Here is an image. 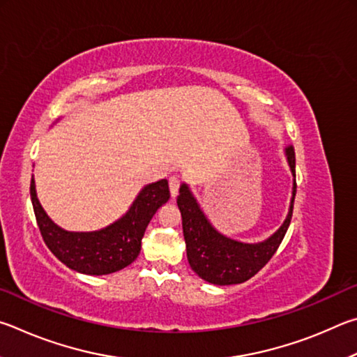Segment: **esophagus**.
Segmentation results:
<instances>
[{
	"mask_svg": "<svg viewBox=\"0 0 357 357\" xmlns=\"http://www.w3.org/2000/svg\"><path fill=\"white\" fill-rule=\"evenodd\" d=\"M178 186H180L178 175H171V177H169V190H171L172 197L178 195Z\"/></svg>",
	"mask_w": 357,
	"mask_h": 357,
	"instance_id": "obj_1",
	"label": "esophagus"
}]
</instances>
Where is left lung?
Listing matches in <instances>:
<instances>
[{"instance_id":"8db88e82","label":"left lung","mask_w":357,"mask_h":357,"mask_svg":"<svg viewBox=\"0 0 357 357\" xmlns=\"http://www.w3.org/2000/svg\"><path fill=\"white\" fill-rule=\"evenodd\" d=\"M285 156L293 177H296L293 146L285 147ZM178 192L177 205L182 213L186 255H188L192 271L210 284L234 285L251 279L278 251L291 221L293 202L296 196V178L293 180L290 208L285 221L270 238L260 243H243L218 232L205 216L190 186L182 183Z\"/></svg>"}]
</instances>
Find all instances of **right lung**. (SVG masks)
<instances>
[{"instance_id":"right-lung-1","label":"right lung","mask_w":357,"mask_h":357,"mask_svg":"<svg viewBox=\"0 0 357 357\" xmlns=\"http://www.w3.org/2000/svg\"><path fill=\"white\" fill-rule=\"evenodd\" d=\"M169 197L167 180H158L144 186L121 220L93 232H68L50 220L31 178V201L43 241L66 266L89 276L111 274L133 264L150 220Z\"/></svg>"}]
</instances>
